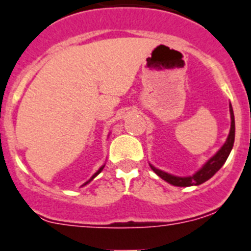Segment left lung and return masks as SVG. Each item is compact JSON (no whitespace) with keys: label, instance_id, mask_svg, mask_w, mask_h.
<instances>
[{"label":"left lung","instance_id":"obj_1","mask_svg":"<svg viewBox=\"0 0 251 251\" xmlns=\"http://www.w3.org/2000/svg\"><path fill=\"white\" fill-rule=\"evenodd\" d=\"M230 115H231V128H230V133H228L227 140L224 143V146L216 152V155L212 156L208 161L203 165L202 168L197 171L196 174L190 175V176H175V175L168 174L162 170H158L155 166H151V169L155 171L158 176L164 179L165 181H168L171 185H175V187H192V185H199V184L204 183L208 179H211L213 175L217 173L220 169L222 168V165L226 162L228 155H230L231 150L233 147V141H235V117H233V110L232 106L230 104Z\"/></svg>","mask_w":251,"mask_h":251}]
</instances>
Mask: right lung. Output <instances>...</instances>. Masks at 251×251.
I'll return each mask as SVG.
<instances>
[{
    "mask_svg": "<svg viewBox=\"0 0 251 251\" xmlns=\"http://www.w3.org/2000/svg\"><path fill=\"white\" fill-rule=\"evenodd\" d=\"M104 166H105V165H102V166H101V168H100V169H99V170H98V171H96V173H95V174H94V175H93V176H91V179H90V180H89V181H86V183H85V184H83V185H86V184H89V183H90V181H91V180H93V179H94V177H95V176H96V175H99V174H100V173H101V170H102V169H104Z\"/></svg>",
    "mask_w": 251,
    "mask_h": 251,
    "instance_id": "obj_1",
    "label": "right lung"
}]
</instances>
